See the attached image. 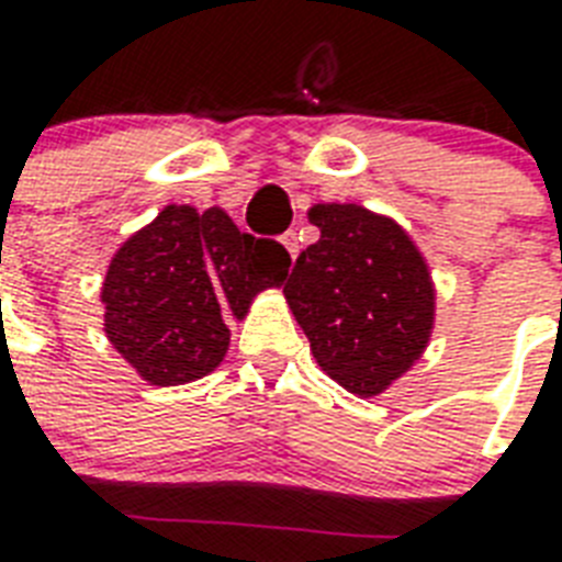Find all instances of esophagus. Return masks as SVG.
Here are the masks:
<instances>
[{
    "mask_svg": "<svg viewBox=\"0 0 562 562\" xmlns=\"http://www.w3.org/2000/svg\"><path fill=\"white\" fill-rule=\"evenodd\" d=\"M282 247H285V250H289L291 254V259H297V254H300V238H297V233H285V236H282Z\"/></svg>",
    "mask_w": 562,
    "mask_h": 562,
    "instance_id": "obj_1",
    "label": "esophagus"
}]
</instances>
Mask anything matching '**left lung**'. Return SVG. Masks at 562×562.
Returning <instances> with one entry per match:
<instances>
[{
	"instance_id": "8db88e82",
	"label": "left lung",
	"mask_w": 562,
	"mask_h": 562,
	"mask_svg": "<svg viewBox=\"0 0 562 562\" xmlns=\"http://www.w3.org/2000/svg\"><path fill=\"white\" fill-rule=\"evenodd\" d=\"M321 238L297 256L285 300L329 379L379 396L426 352L435 282L419 247L387 215L359 203H315Z\"/></svg>"
}]
</instances>
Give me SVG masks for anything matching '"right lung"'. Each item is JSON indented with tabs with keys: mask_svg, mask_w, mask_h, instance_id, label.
I'll list each match as a JSON object with an SVG mask.
<instances>
[{
	"mask_svg": "<svg viewBox=\"0 0 562 562\" xmlns=\"http://www.w3.org/2000/svg\"><path fill=\"white\" fill-rule=\"evenodd\" d=\"M291 256L280 241L241 233L221 206L166 210L119 247L101 282L104 333L148 384H187L218 368L227 317L280 289Z\"/></svg>",
	"mask_w": 562,
	"mask_h": 562,
	"instance_id": "1",
	"label": "right lung"
}]
</instances>
